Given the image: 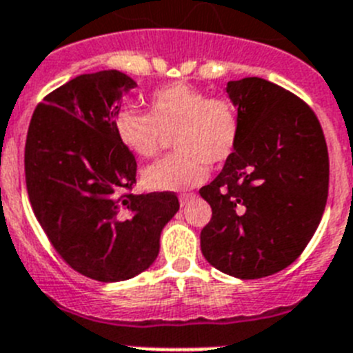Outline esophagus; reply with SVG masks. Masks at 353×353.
I'll list each match as a JSON object with an SVG mask.
<instances>
[{
	"label": "esophagus",
	"instance_id": "esophagus-1",
	"mask_svg": "<svg viewBox=\"0 0 353 353\" xmlns=\"http://www.w3.org/2000/svg\"><path fill=\"white\" fill-rule=\"evenodd\" d=\"M194 198H196V194H192V192H185V194H180V205H182V207H185V205L191 203Z\"/></svg>",
	"mask_w": 353,
	"mask_h": 353
}]
</instances>
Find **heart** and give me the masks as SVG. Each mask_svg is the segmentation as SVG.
<instances>
[{
	"label": "heart",
	"instance_id": "1",
	"mask_svg": "<svg viewBox=\"0 0 353 353\" xmlns=\"http://www.w3.org/2000/svg\"><path fill=\"white\" fill-rule=\"evenodd\" d=\"M114 130L138 157L157 155L164 136H173L176 154L143 170V183L155 191H185L207 179L208 164L232 157L240 134L235 105L208 99L203 90L174 83L150 97V113L125 105L114 114Z\"/></svg>",
	"mask_w": 353,
	"mask_h": 353
}]
</instances>
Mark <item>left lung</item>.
Here are the masks:
<instances>
[{
  "label": "left lung",
  "instance_id": "8db88e82",
  "mask_svg": "<svg viewBox=\"0 0 353 353\" xmlns=\"http://www.w3.org/2000/svg\"><path fill=\"white\" fill-rule=\"evenodd\" d=\"M240 134L232 157L199 194L212 207L201 230L208 263L239 279L272 276L301 256L329 194L320 121L299 97L261 77L230 81Z\"/></svg>",
  "mask_w": 353,
  "mask_h": 353
}]
</instances>
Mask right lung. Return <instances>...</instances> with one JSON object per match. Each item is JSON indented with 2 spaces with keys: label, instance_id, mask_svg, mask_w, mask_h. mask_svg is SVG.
Returning <instances> with one entry per match:
<instances>
[{
  "label": "right lung",
  "instance_id": "add662e5",
  "mask_svg": "<svg viewBox=\"0 0 353 353\" xmlns=\"http://www.w3.org/2000/svg\"><path fill=\"white\" fill-rule=\"evenodd\" d=\"M136 86L118 70L74 77L35 109L24 148L40 226L72 269L102 283L145 272L180 208L173 192H127L136 159L118 138L114 114Z\"/></svg>",
  "mask_w": 353,
  "mask_h": 353
}]
</instances>
